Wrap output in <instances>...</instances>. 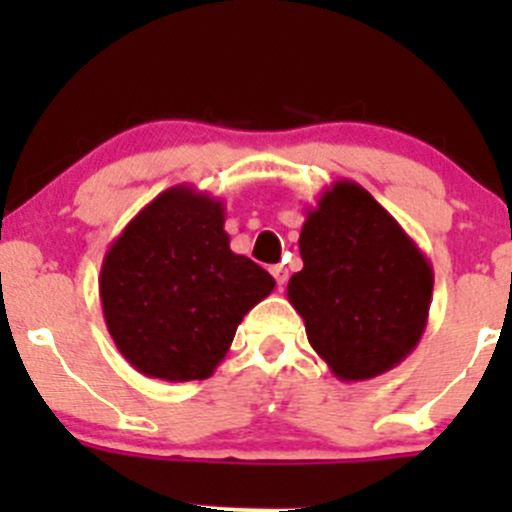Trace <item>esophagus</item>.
Returning a JSON list of instances; mask_svg holds the SVG:
<instances>
[{"label":"esophagus","mask_w":512,"mask_h":512,"mask_svg":"<svg viewBox=\"0 0 512 512\" xmlns=\"http://www.w3.org/2000/svg\"><path fill=\"white\" fill-rule=\"evenodd\" d=\"M272 277H275V280H277V285H280V287H285L287 285V277H289V272H287V267L285 265H275V267H272Z\"/></svg>","instance_id":"esophagus-1"}]
</instances>
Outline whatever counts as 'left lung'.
<instances>
[{"mask_svg":"<svg viewBox=\"0 0 512 512\" xmlns=\"http://www.w3.org/2000/svg\"><path fill=\"white\" fill-rule=\"evenodd\" d=\"M299 255L287 299L337 379H374L414 352L431 309V262L374 195L354 180L329 185L307 210Z\"/></svg>","mask_w":512,"mask_h":512,"instance_id":"left-lung-1","label":"left lung"}]
</instances>
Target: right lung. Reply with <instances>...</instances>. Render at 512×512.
Here are the masks:
<instances>
[{"mask_svg":"<svg viewBox=\"0 0 512 512\" xmlns=\"http://www.w3.org/2000/svg\"><path fill=\"white\" fill-rule=\"evenodd\" d=\"M275 289L230 250L220 198L175 185L111 242L98 277L103 319L123 359L163 381L208 379L237 324Z\"/></svg>","mask_w":512,"mask_h":512,"instance_id":"add662e5","label":"right lung"}]
</instances>
